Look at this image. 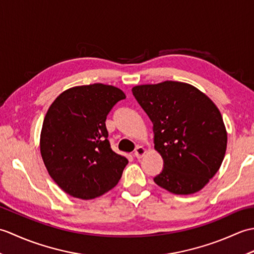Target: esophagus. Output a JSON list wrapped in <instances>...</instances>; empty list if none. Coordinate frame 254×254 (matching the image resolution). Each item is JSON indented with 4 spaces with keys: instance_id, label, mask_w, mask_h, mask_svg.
<instances>
[{
    "instance_id": "esophagus-1",
    "label": "esophagus",
    "mask_w": 254,
    "mask_h": 254,
    "mask_svg": "<svg viewBox=\"0 0 254 254\" xmlns=\"http://www.w3.org/2000/svg\"><path fill=\"white\" fill-rule=\"evenodd\" d=\"M146 153V149H145L143 146H137L135 148V152H134V156H135L136 158H142L143 156Z\"/></svg>"
}]
</instances>
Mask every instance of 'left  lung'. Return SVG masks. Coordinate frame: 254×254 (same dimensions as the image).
<instances>
[{"label":"left lung","mask_w":254,"mask_h":254,"mask_svg":"<svg viewBox=\"0 0 254 254\" xmlns=\"http://www.w3.org/2000/svg\"><path fill=\"white\" fill-rule=\"evenodd\" d=\"M132 93L153 122L155 148L164 168L156 185L175 194L204 188L223 163L227 132L218 108L193 86L167 80Z\"/></svg>","instance_id":"8db88e82"}]
</instances>
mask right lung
<instances>
[{
    "label": "right lung",
    "instance_id": "add662e5",
    "mask_svg": "<svg viewBox=\"0 0 254 254\" xmlns=\"http://www.w3.org/2000/svg\"><path fill=\"white\" fill-rule=\"evenodd\" d=\"M121 89L91 84L64 91L52 102L40 136L49 175L64 192L90 199L111 190L127 159L112 150L106 119L120 100Z\"/></svg>",
    "mask_w": 254,
    "mask_h": 254
}]
</instances>
